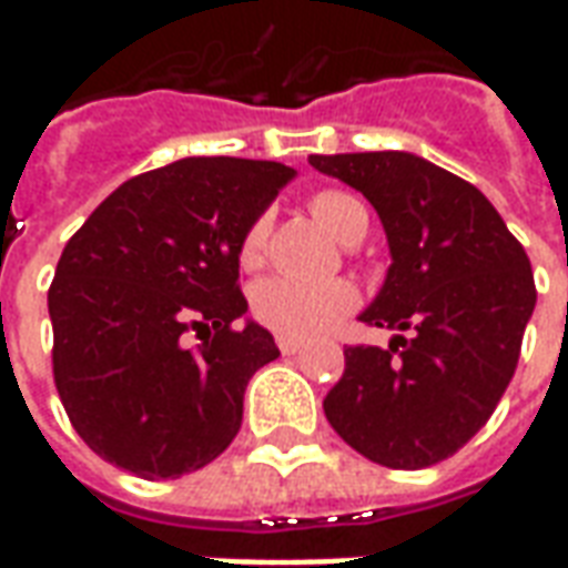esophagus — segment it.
Returning a JSON list of instances; mask_svg holds the SVG:
<instances>
[{
  "instance_id": "34e87169",
  "label": "esophagus",
  "mask_w": 568,
  "mask_h": 568,
  "mask_svg": "<svg viewBox=\"0 0 568 568\" xmlns=\"http://www.w3.org/2000/svg\"><path fill=\"white\" fill-rule=\"evenodd\" d=\"M276 346H280V353L283 356H295V353H301V341H292V337H276Z\"/></svg>"
}]
</instances>
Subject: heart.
Listing matches in <instances>:
<instances>
[{"label": "heart", "mask_w": 568, "mask_h": 568, "mask_svg": "<svg viewBox=\"0 0 568 568\" xmlns=\"http://www.w3.org/2000/svg\"><path fill=\"white\" fill-rule=\"evenodd\" d=\"M313 219L337 240L349 243L356 234L368 227V210L362 200L346 191H320L310 197ZM267 240V222L255 219L240 240V264L258 267L261 252ZM252 316L280 337L310 341L332 332L334 325L346 320L358 307V288L349 280H328V283H301L288 276H267L252 288L248 295Z\"/></svg>", "instance_id": "1"}]
</instances>
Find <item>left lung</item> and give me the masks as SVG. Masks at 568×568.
Masks as SVG:
<instances>
[{
    "label": "left lung",
    "instance_id": "8db88e82",
    "mask_svg": "<svg viewBox=\"0 0 568 568\" xmlns=\"http://www.w3.org/2000/svg\"><path fill=\"white\" fill-rule=\"evenodd\" d=\"M371 200L389 240V273L358 320L393 344L346 346L325 395L341 438L386 468H426L493 417L536 310L532 267L475 185L407 151L310 154Z\"/></svg>",
    "mask_w": 568,
    "mask_h": 568
}]
</instances>
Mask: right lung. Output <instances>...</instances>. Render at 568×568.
Returning a JSON list of instances; mask_svg holds the SVG:
<instances>
[{"label": "right lung", "mask_w": 568, "mask_h": 568, "mask_svg": "<svg viewBox=\"0 0 568 568\" xmlns=\"http://www.w3.org/2000/svg\"><path fill=\"white\" fill-rule=\"evenodd\" d=\"M292 175L185 158L128 179L72 234L48 288L54 383L105 463L182 477L234 440L246 383L280 356L267 328L234 325L248 310L240 240Z\"/></svg>", "instance_id": "1"}]
</instances>
